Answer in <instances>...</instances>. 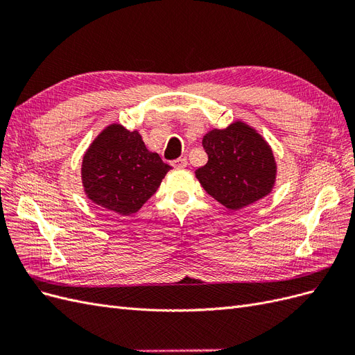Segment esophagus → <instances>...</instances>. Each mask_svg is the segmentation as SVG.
Returning a JSON list of instances; mask_svg holds the SVG:
<instances>
[{"mask_svg": "<svg viewBox=\"0 0 355 355\" xmlns=\"http://www.w3.org/2000/svg\"><path fill=\"white\" fill-rule=\"evenodd\" d=\"M171 166H173V167H187L188 161H187V158H176V159L171 161Z\"/></svg>", "mask_w": 355, "mask_h": 355, "instance_id": "esophagus-1", "label": "esophagus"}]
</instances>
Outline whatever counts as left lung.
Wrapping results in <instances>:
<instances>
[{
    "label": "left lung",
    "instance_id": "left-lung-1",
    "mask_svg": "<svg viewBox=\"0 0 355 355\" xmlns=\"http://www.w3.org/2000/svg\"><path fill=\"white\" fill-rule=\"evenodd\" d=\"M207 163L196 176L209 196L231 210L243 209L271 192L277 164L263 137L252 127L235 121L202 137Z\"/></svg>",
    "mask_w": 355,
    "mask_h": 355
}]
</instances>
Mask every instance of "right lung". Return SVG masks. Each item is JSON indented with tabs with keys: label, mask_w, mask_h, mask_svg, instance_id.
Segmentation results:
<instances>
[{
	"label": "right lung",
	"mask_w": 355,
	"mask_h": 355,
	"mask_svg": "<svg viewBox=\"0 0 355 355\" xmlns=\"http://www.w3.org/2000/svg\"><path fill=\"white\" fill-rule=\"evenodd\" d=\"M170 168L137 132L111 124L84 154L81 178L93 202L128 216L155 194Z\"/></svg>",
	"instance_id": "add662e5"
}]
</instances>
